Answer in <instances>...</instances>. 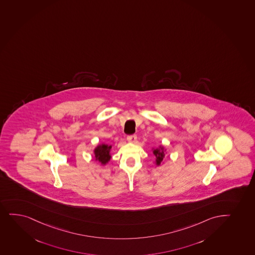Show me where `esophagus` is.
<instances>
[{
    "instance_id": "1",
    "label": "esophagus",
    "mask_w": 255,
    "mask_h": 255,
    "mask_svg": "<svg viewBox=\"0 0 255 255\" xmlns=\"http://www.w3.org/2000/svg\"><path fill=\"white\" fill-rule=\"evenodd\" d=\"M127 140L130 141V142H134V141L136 140V135H135V134H130V135H128V136H127Z\"/></svg>"
}]
</instances>
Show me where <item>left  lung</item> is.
<instances>
[{
    "mask_svg": "<svg viewBox=\"0 0 255 255\" xmlns=\"http://www.w3.org/2000/svg\"><path fill=\"white\" fill-rule=\"evenodd\" d=\"M153 154L156 156V158H157V165H159L161 163V161L163 160V152L162 150H159V149H155L154 151H153Z\"/></svg>",
    "mask_w": 255,
    "mask_h": 255,
    "instance_id": "left-lung-1",
    "label": "left lung"
}]
</instances>
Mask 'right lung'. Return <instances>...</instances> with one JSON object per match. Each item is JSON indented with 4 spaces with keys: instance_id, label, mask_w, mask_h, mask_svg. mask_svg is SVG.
I'll return each mask as SVG.
<instances>
[{
    "instance_id": "1",
    "label": "right lung",
    "mask_w": 255,
    "mask_h": 255,
    "mask_svg": "<svg viewBox=\"0 0 255 255\" xmlns=\"http://www.w3.org/2000/svg\"><path fill=\"white\" fill-rule=\"evenodd\" d=\"M110 148H111V146H107V145H104V144L98 146L97 148L95 149L96 158L98 161L102 162V163H103V164H105L111 158V156H110V153H109Z\"/></svg>"
}]
</instances>
